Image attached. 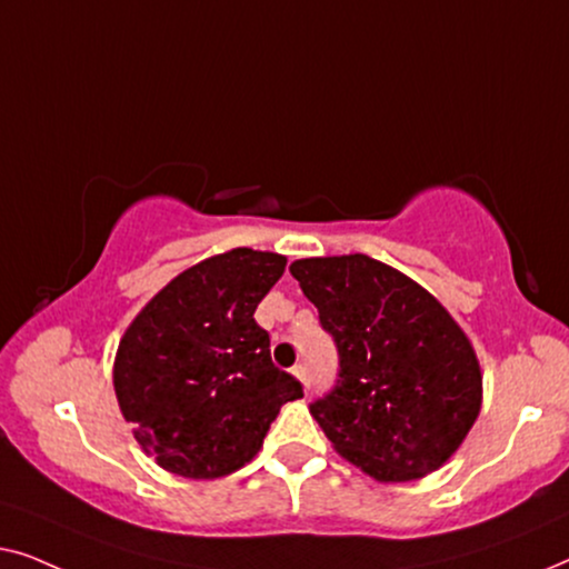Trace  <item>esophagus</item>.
<instances>
[{
    "label": "esophagus",
    "instance_id": "obj_1",
    "mask_svg": "<svg viewBox=\"0 0 569 569\" xmlns=\"http://www.w3.org/2000/svg\"><path fill=\"white\" fill-rule=\"evenodd\" d=\"M292 372L302 380V386H306V391H308V386H310V383H308V368H306V365H295Z\"/></svg>",
    "mask_w": 569,
    "mask_h": 569
}]
</instances>
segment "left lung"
Here are the masks:
<instances>
[{
    "label": "left lung",
    "instance_id": "left-lung-1",
    "mask_svg": "<svg viewBox=\"0 0 569 569\" xmlns=\"http://www.w3.org/2000/svg\"><path fill=\"white\" fill-rule=\"evenodd\" d=\"M321 329L337 345L329 393L310 403L347 461L378 481L440 469L481 407L477 355L425 287L370 256L290 263Z\"/></svg>",
    "mask_w": 569,
    "mask_h": 569
}]
</instances>
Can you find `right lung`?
<instances>
[{"mask_svg":"<svg viewBox=\"0 0 569 569\" xmlns=\"http://www.w3.org/2000/svg\"><path fill=\"white\" fill-rule=\"evenodd\" d=\"M287 259L232 248L186 269L147 302L113 365L121 415L162 469L217 479L259 453L302 383L271 362L256 308Z\"/></svg>","mask_w":569,"mask_h":569,"instance_id":"1","label":"right lung"}]
</instances>
